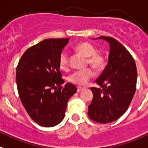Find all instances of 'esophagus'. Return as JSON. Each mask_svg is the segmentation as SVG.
Masks as SVG:
<instances>
[{"instance_id":"34e87169","label":"esophagus","mask_w":148,"mask_h":148,"mask_svg":"<svg viewBox=\"0 0 148 148\" xmlns=\"http://www.w3.org/2000/svg\"><path fill=\"white\" fill-rule=\"evenodd\" d=\"M83 89H84V88H83V87H77V92H81Z\"/></svg>"}]
</instances>
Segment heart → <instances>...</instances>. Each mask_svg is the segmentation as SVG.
Listing matches in <instances>:
<instances>
[{
  "instance_id": "heart-1",
  "label": "heart",
  "mask_w": 148,
  "mask_h": 148,
  "mask_svg": "<svg viewBox=\"0 0 148 148\" xmlns=\"http://www.w3.org/2000/svg\"><path fill=\"white\" fill-rule=\"evenodd\" d=\"M74 49L81 53L82 55L87 57V63L89 64L94 69H98L103 65L104 59L103 56L100 53H96L95 46L89 42H80L74 47ZM59 65L60 69L65 70L69 66V53L63 51L60 53L59 57ZM94 75L92 69H86L74 71L68 77V80L71 83L79 86H84L90 79H92Z\"/></svg>"
}]
</instances>
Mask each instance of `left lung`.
<instances>
[{
	"mask_svg": "<svg viewBox=\"0 0 148 148\" xmlns=\"http://www.w3.org/2000/svg\"><path fill=\"white\" fill-rule=\"evenodd\" d=\"M110 43L108 63L92 87L93 99L88 115L92 121L107 124L119 119L127 110L136 89L137 71L132 55L114 38L101 36ZM97 39V38H96Z\"/></svg>",
	"mask_w": 148,
	"mask_h": 148,
	"instance_id": "left-lung-1",
	"label": "left lung"
}]
</instances>
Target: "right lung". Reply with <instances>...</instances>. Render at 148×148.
Returning a JSON list of instances; mask_svg holds the SVG:
<instances>
[{
  "label": "right lung",
  "instance_id": "add662e5",
  "mask_svg": "<svg viewBox=\"0 0 148 148\" xmlns=\"http://www.w3.org/2000/svg\"><path fill=\"white\" fill-rule=\"evenodd\" d=\"M69 38H47L28 48L16 68L19 97L29 117L38 125L51 127L65 117L67 103L75 86L65 82L59 57Z\"/></svg>",
  "mask_w": 148,
  "mask_h": 148
}]
</instances>
